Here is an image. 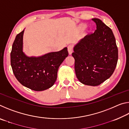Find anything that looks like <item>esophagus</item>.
<instances>
[{"instance_id": "34e87169", "label": "esophagus", "mask_w": 129, "mask_h": 129, "mask_svg": "<svg viewBox=\"0 0 129 129\" xmlns=\"http://www.w3.org/2000/svg\"><path fill=\"white\" fill-rule=\"evenodd\" d=\"M68 53H69V54H72V53L73 52V46L72 45H69L68 47Z\"/></svg>"}]
</instances>
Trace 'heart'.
I'll list each match as a JSON object with an SVG mask.
<instances>
[{
  "mask_svg": "<svg viewBox=\"0 0 129 129\" xmlns=\"http://www.w3.org/2000/svg\"><path fill=\"white\" fill-rule=\"evenodd\" d=\"M84 27H85L84 25H81V29H84Z\"/></svg>",
  "mask_w": 129,
  "mask_h": 129,
  "instance_id": "obj_1",
  "label": "heart"
}]
</instances>
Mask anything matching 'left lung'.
I'll use <instances>...</instances> for the list:
<instances>
[{"label": "left lung", "instance_id": "left-lung-1", "mask_svg": "<svg viewBox=\"0 0 129 129\" xmlns=\"http://www.w3.org/2000/svg\"><path fill=\"white\" fill-rule=\"evenodd\" d=\"M97 29L73 47L75 69L79 81L97 86L110 77L117 66L118 53L112 30L99 19L94 18Z\"/></svg>", "mask_w": 129, "mask_h": 129}]
</instances>
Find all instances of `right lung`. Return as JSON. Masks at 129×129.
I'll return each instance as SVG.
<instances>
[{
	"mask_svg": "<svg viewBox=\"0 0 129 129\" xmlns=\"http://www.w3.org/2000/svg\"><path fill=\"white\" fill-rule=\"evenodd\" d=\"M24 29L17 34L11 52V65L21 85L35 91L51 88L56 82L60 65L68 56L67 48L43 56L29 57L23 52Z\"/></svg>",
	"mask_w": 129,
	"mask_h": 129,
	"instance_id": "right-lung-1",
	"label": "right lung"
}]
</instances>
